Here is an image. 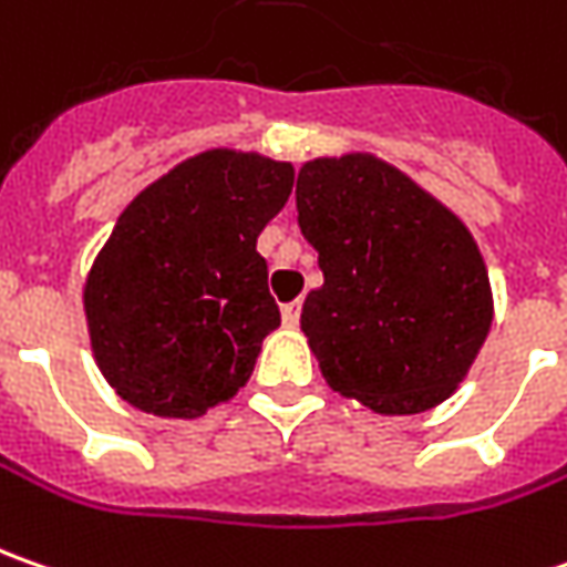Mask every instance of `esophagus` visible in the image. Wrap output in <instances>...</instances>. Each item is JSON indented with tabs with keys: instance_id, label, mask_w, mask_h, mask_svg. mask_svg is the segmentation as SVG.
<instances>
[{
	"instance_id": "esophagus-1",
	"label": "esophagus",
	"mask_w": 567,
	"mask_h": 567,
	"mask_svg": "<svg viewBox=\"0 0 567 567\" xmlns=\"http://www.w3.org/2000/svg\"><path fill=\"white\" fill-rule=\"evenodd\" d=\"M282 320H285V326H298V320H301V301L285 303Z\"/></svg>"
}]
</instances>
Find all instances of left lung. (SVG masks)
Wrapping results in <instances>:
<instances>
[{
  "label": "left lung",
  "instance_id": "left-lung-1",
  "mask_svg": "<svg viewBox=\"0 0 567 567\" xmlns=\"http://www.w3.org/2000/svg\"><path fill=\"white\" fill-rule=\"evenodd\" d=\"M298 225L322 285L301 329L326 382L377 414H420L467 377L493 326L477 241L452 209L370 153L298 172Z\"/></svg>",
  "mask_w": 567,
  "mask_h": 567
}]
</instances>
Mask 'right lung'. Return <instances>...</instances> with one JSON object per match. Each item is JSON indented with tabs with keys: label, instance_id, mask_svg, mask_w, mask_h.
I'll use <instances>...</instances> for the list:
<instances>
[{
	"label": "right lung",
	"instance_id": "obj_1",
	"mask_svg": "<svg viewBox=\"0 0 567 567\" xmlns=\"http://www.w3.org/2000/svg\"><path fill=\"white\" fill-rule=\"evenodd\" d=\"M295 185L291 163L206 150L144 187L84 285L106 382L156 417H200L254 373L282 322L257 238Z\"/></svg>",
	"mask_w": 567,
	"mask_h": 567
}]
</instances>
